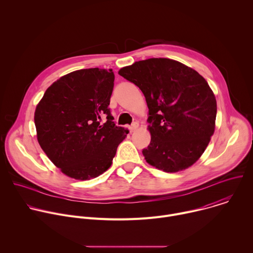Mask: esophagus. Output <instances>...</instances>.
I'll list each match as a JSON object with an SVG mask.
<instances>
[{
    "label": "esophagus",
    "mask_w": 253,
    "mask_h": 253,
    "mask_svg": "<svg viewBox=\"0 0 253 253\" xmlns=\"http://www.w3.org/2000/svg\"><path fill=\"white\" fill-rule=\"evenodd\" d=\"M137 128H138V123H137V122H134V123L129 127V130H130V132H134Z\"/></svg>",
    "instance_id": "obj_1"
}]
</instances>
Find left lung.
I'll list each match as a JSON object with an SVG mask.
<instances>
[{
  "label": "left lung",
  "mask_w": 253,
  "mask_h": 253,
  "mask_svg": "<svg viewBox=\"0 0 253 253\" xmlns=\"http://www.w3.org/2000/svg\"><path fill=\"white\" fill-rule=\"evenodd\" d=\"M119 75L145 96L151 141L142 153L165 172H178L194 164L214 133L215 96L206 80L181 63L151 58L120 69Z\"/></svg>",
  "instance_id": "left-lung-1"
}]
</instances>
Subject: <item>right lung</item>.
Wrapping results in <instances>:
<instances>
[{
    "instance_id": "obj_1",
    "label": "right lung",
    "mask_w": 253,
    "mask_h": 253,
    "mask_svg": "<svg viewBox=\"0 0 253 253\" xmlns=\"http://www.w3.org/2000/svg\"><path fill=\"white\" fill-rule=\"evenodd\" d=\"M114 79L111 69L72 72L53 83L36 108L40 146L71 178L88 180L105 172L129 133L115 124L108 107Z\"/></svg>"
}]
</instances>
